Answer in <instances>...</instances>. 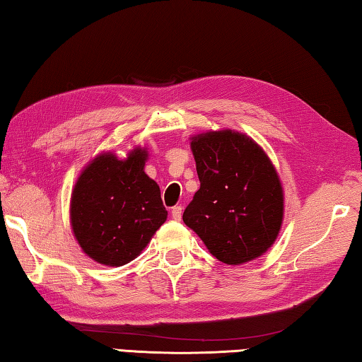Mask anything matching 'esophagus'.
<instances>
[{
	"mask_svg": "<svg viewBox=\"0 0 362 362\" xmlns=\"http://www.w3.org/2000/svg\"><path fill=\"white\" fill-rule=\"evenodd\" d=\"M182 212H183V207L182 206H174L173 211H170V216H173L174 220H180L182 218Z\"/></svg>",
	"mask_w": 362,
	"mask_h": 362,
	"instance_id": "34e87169",
	"label": "esophagus"
}]
</instances>
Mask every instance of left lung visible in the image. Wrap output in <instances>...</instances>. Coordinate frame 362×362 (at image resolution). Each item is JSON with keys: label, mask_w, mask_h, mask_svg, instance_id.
<instances>
[{"label": "left lung", "mask_w": 362, "mask_h": 362, "mask_svg": "<svg viewBox=\"0 0 362 362\" xmlns=\"http://www.w3.org/2000/svg\"><path fill=\"white\" fill-rule=\"evenodd\" d=\"M189 140L201 187L183 222L226 265L259 259L283 225L284 193L276 168L243 132L209 131Z\"/></svg>", "instance_id": "1"}]
</instances>
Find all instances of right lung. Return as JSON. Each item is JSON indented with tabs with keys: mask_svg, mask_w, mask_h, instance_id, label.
Returning a JSON list of instances; mask_svg holds the SVG:
<instances>
[{
	"mask_svg": "<svg viewBox=\"0 0 362 362\" xmlns=\"http://www.w3.org/2000/svg\"><path fill=\"white\" fill-rule=\"evenodd\" d=\"M142 146L118 158L103 151L73 187L70 223L83 252L107 267L137 259L168 218L158 183L145 174Z\"/></svg>",
	"mask_w": 362,
	"mask_h": 362,
	"instance_id": "obj_1",
	"label": "right lung"
}]
</instances>
